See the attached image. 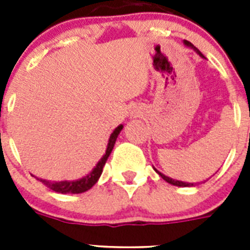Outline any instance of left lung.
Segmentation results:
<instances>
[{
  "mask_svg": "<svg viewBox=\"0 0 250 250\" xmlns=\"http://www.w3.org/2000/svg\"><path fill=\"white\" fill-rule=\"evenodd\" d=\"M184 45H185V46H188V47L193 48V50L195 51L196 54L199 55L200 57H204V55H203L202 52H200V51L198 50V48H196L195 46L193 45V43H190V42H189V41H187V40H184ZM154 170H155L156 173H158L159 175L161 176V178L164 179L165 182H167V183H169V184H171V185H175V187H194V184H193V183H185V182H182V180H175V179H171V178H169V176L164 175V174H161L160 171H158V170L155 169V167H154Z\"/></svg>",
  "mask_w": 250,
  "mask_h": 250,
  "instance_id": "left-lung-1",
  "label": "left lung"
}]
</instances>
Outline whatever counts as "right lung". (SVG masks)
I'll list each match as a JSON object with an SVG mask.
<instances>
[{
  "label": "right lung",
  "instance_id": "1",
  "mask_svg": "<svg viewBox=\"0 0 250 250\" xmlns=\"http://www.w3.org/2000/svg\"><path fill=\"white\" fill-rule=\"evenodd\" d=\"M123 127L124 125L120 124V125L112 131V134L109 138L107 146H106L105 154H104L103 158L99 160L96 167H95L87 175L77 179V180H62V182H48V180H45V179H39V180L42 183V184H45L47 188H50L51 190L61 194H80L85 193V191H87L89 189H91V188L98 183L99 178H100L101 174H103V169L104 167H105L106 160H107V158H109L110 154H111L112 149H114L115 141L118 139L119 134H120V131L123 130Z\"/></svg>",
  "mask_w": 250,
  "mask_h": 250
}]
</instances>
